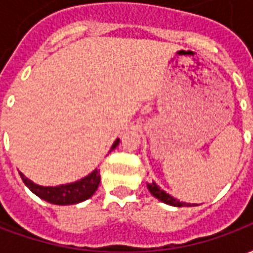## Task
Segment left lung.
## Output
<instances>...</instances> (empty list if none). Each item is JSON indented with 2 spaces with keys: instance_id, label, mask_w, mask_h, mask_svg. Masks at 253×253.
Returning a JSON list of instances; mask_svg holds the SVG:
<instances>
[{
  "instance_id": "obj_1",
  "label": "left lung",
  "mask_w": 253,
  "mask_h": 253,
  "mask_svg": "<svg viewBox=\"0 0 253 253\" xmlns=\"http://www.w3.org/2000/svg\"><path fill=\"white\" fill-rule=\"evenodd\" d=\"M149 191L152 192V195L156 196L157 199H160L161 202H164L167 205H170V206H177V207H183V206H191V203H186V202H179L177 199H175L173 196H170L169 194H167L165 191H163L160 188L156 183H152V184H148ZM192 206H196V205H192Z\"/></svg>"
}]
</instances>
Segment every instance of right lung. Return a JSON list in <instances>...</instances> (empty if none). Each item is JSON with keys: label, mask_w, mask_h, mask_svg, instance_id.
<instances>
[{"label": "right lung", "mask_w": 253, "mask_h": 253, "mask_svg": "<svg viewBox=\"0 0 253 253\" xmlns=\"http://www.w3.org/2000/svg\"><path fill=\"white\" fill-rule=\"evenodd\" d=\"M119 139H116L111 150L118 146ZM21 179L24 181V184L30 188L34 194L42 198L43 201L50 202L54 205H76L80 202L86 201L88 198L93 195L94 191L97 190L100 183V169H94L90 175L84 177L81 180L70 184L58 187H42L38 186L35 183L28 180L23 173H20Z\"/></svg>", "instance_id": "right-lung-1"}]
</instances>
